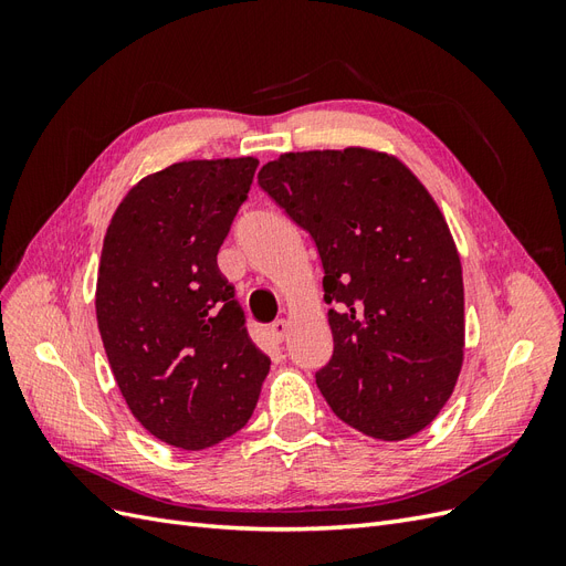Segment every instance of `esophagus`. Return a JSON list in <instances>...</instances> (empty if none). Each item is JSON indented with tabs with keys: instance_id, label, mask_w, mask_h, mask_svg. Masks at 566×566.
<instances>
[{
	"instance_id": "34e87169",
	"label": "esophagus",
	"mask_w": 566,
	"mask_h": 566,
	"mask_svg": "<svg viewBox=\"0 0 566 566\" xmlns=\"http://www.w3.org/2000/svg\"><path fill=\"white\" fill-rule=\"evenodd\" d=\"M269 337L276 342V345H281V342L287 337V321L285 318L273 321L271 328H269Z\"/></svg>"
}]
</instances>
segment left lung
I'll use <instances>...</instances> for the list:
<instances>
[{"label":"left lung","mask_w":566,"mask_h":566,"mask_svg":"<svg viewBox=\"0 0 566 566\" xmlns=\"http://www.w3.org/2000/svg\"><path fill=\"white\" fill-rule=\"evenodd\" d=\"M256 179L321 256L325 401L368 437L418 434L453 394L465 347L460 256L437 202L401 160L368 148L283 153Z\"/></svg>","instance_id":"8db88e82"}]
</instances>
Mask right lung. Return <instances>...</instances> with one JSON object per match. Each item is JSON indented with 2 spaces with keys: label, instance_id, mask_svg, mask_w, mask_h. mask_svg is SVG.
<instances>
[{
  "label": "right lung",
  "instance_id": "obj_1",
  "mask_svg": "<svg viewBox=\"0 0 566 566\" xmlns=\"http://www.w3.org/2000/svg\"><path fill=\"white\" fill-rule=\"evenodd\" d=\"M256 165L188 160L148 175L104 238L98 333L134 418L169 447L200 451L245 427L271 366L217 266Z\"/></svg>",
  "mask_w": 566,
  "mask_h": 566
}]
</instances>
